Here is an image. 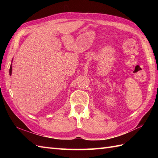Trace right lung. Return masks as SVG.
Instances as JSON below:
<instances>
[{
    "mask_svg": "<svg viewBox=\"0 0 158 158\" xmlns=\"http://www.w3.org/2000/svg\"><path fill=\"white\" fill-rule=\"evenodd\" d=\"M11 72H12V67H11V66H10V69H9V74H10V75H11Z\"/></svg>",
    "mask_w": 158,
    "mask_h": 158,
    "instance_id": "obj_1",
    "label": "right lung"
}]
</instances>
